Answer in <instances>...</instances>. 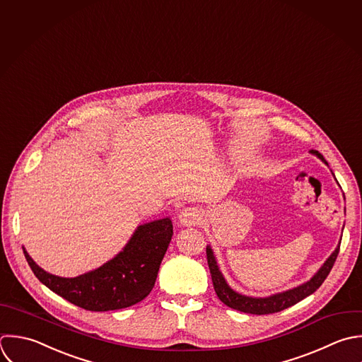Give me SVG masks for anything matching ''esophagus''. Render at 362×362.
<instances>
[{
  "mask_svg": "<svg viewBox=\"0 0 362 362\" xmlns=\"http://www.w3.org/2000/svg\"><path fill=\"white\" fill-rule=\"evenodd\" d=\"M202 221V214L199 210L193 209V207H186L180 211L179 214V223L180 226L183 227H187V226H196Z\"/></svg>",
  "mask_w": 362,
  "mask_h": 362,
  "instance_id": "1",
  "label": "esophagus"
}]
</instances>
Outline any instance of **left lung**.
I'll list each match as a JSON object with an SVG mask.
<instances>
[{"instance_id": "1", "label": "left lung", "mask_w": 362, "mask_h": 362, "mask_svg": "<svg viewBox=\"0 0 362 362\" xmlns=\"http://www.w3.org/2000/svg\"><path fill=\"white\" fill-rule=\"evenodd\" d=\"M310 152L315 153L317 158H320L325 163H327L322 153H319L317 151H310ZM340 244H341V241L339 243L334 252L327 258V261L323 264V267L317 271V274L310 281H308L306 284H303L298 288H293L286 292L276 293V295H272L268 298H251V296H245V295H241V293L233 291L228 286V284L226 282L210 245H207L206 254H207V262H209L214 291H216L218 299L224 305H227L228 308H231L234 310H240V312L250 313V315H271V313H278L281 310H285V309L296 305L298 302H300L305 298L315 293L322 286V284L330 274V271L337 259V255L340 251Z\"/></svg>"}]
</instances>
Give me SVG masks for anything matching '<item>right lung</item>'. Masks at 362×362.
<instances>
[{"label":"right lung","instance_id":"right-lung-1","mask_svg":"<svg viewBox=\"0 0 362 362\" xmlns=\"http://www.w3.org/2000/svg\"><path fill=\"white\" fill-rule=\"evenodd\" d=\"M172 235L169 217L142 224L119 254L76 278L47 274L25 250L23 254L35 276L52 292L81 309L108 312L129 308L151 293Z\"/></svg>","mask_w":362,"mask_h":362}]
</instances>
